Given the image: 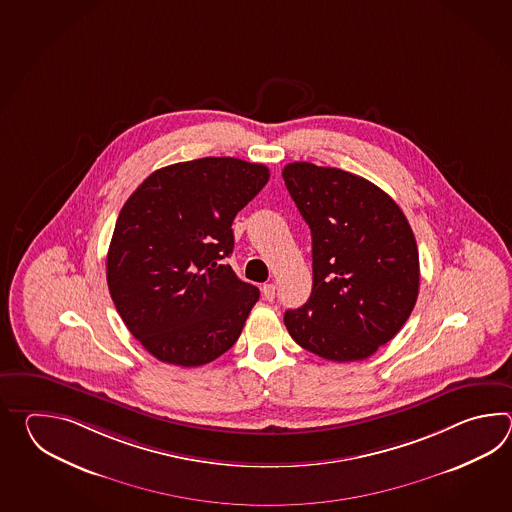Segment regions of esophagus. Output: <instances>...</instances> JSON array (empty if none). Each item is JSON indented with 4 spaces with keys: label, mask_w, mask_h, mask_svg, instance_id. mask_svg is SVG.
Returning a JSON list of instances; mask_svg holds the SVG:
<instances>
[{
    "label": "esophagus",
    "mask_w": 512,
    "mask_h": 512,
    "mask_svg": "<svg viewBox=\"0 0 512 512\" xmlns=\"http://www.w3.org/2000/svg\"><path fill=\"white\" fill-rule=\"evenodd\" d=\"M261 293H263V298H265V300H269V302H271V300H274V294H276V287H274L272 283H265V285L261 287Z\"/></svg>",
    "instance_id": "esophagus-1"
}]
</instances>
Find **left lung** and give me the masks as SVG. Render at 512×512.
<instances>
[{
	"label": "left lung",
	"mask_w": 512,
	"mask_h": 512,
	"mask_svg": "<svg viewBox=\"0 0 512 512\" xmlns=\"http://www.w3.org/2000/svg\"><path fill=\"white\" fill-rule=\"evenodd\" d=\"M282 175L313 240V291L285 311V327L322 359H368L401 331L419 294L408 219L379 186L340 168L291 163Z\"/></svg>",
	"instance_id": "obj_1"
}]
</instances>
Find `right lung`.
Segmentation results:
<instances>
[{
	"instance_id": "1",
	"label": "right lung",
	"mask_w": 512,
	"mask_h": 512,
	"mask_svg": "<svg viewBox=\"0 0 512 512\" xmlns=\"http://www.w3.org/2000/svg\"><path fill=\"white\" fill-rule=\"evenodd\" d=\"M269 181V168L203 157L155 170L128 197L109 243V294L155 359L196 368L240 338L260 298L225 263L232 221Z\"/></svg>"
}]
</instances>
